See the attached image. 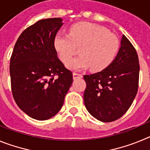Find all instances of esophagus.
<instances>
[{"label":"esophagus","instance_id":"34e87169","mask_svg":"<svg viewBox=\"0 0 150 150\" xmlns=\"http://www.w3.org/2000/svg\"><path fill=\"white\" fill-rule=\"evenodd\" d=\"M83 77V75L80 74H78V73H73V78H74V79H77V78H82Z\"/></svg>","mask_w":150,"mask_h":150}]
</instances>
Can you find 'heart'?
<instances>
[{"label": "heart", "instance_id": "b5f03b06", "mask_svg": "<svg viewBox=\"0 0 150 150\" xmlns=\"http://www.w3.org/2000/svg\"><path fill=\"white\" fill-rule=\"evenodd\" d=\"M54 47L61 60L67 63L80 48L81 55L69 61L67 67L80 70L91 67L101 71L113 62L120 51V42L109 29L89 22L74 24L69 34H57Z\"/></svg>", "mask_w": 150, "mask_h": 150}]
</instances>
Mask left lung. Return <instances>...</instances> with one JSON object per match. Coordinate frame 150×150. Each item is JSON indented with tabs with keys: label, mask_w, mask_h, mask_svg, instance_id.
<instances>
[{
	"label": "left lung",
	"mask_w": 150,
	"mask_h": 150,
	"mask_svg": "<svg viewBox=\"0 0 150 150\" xmlns=\"http://www.w3.org/2000/svg\"><path fill=\"white\" fill-rule=\"evenodd\" d=\"M139 72L137 51L123 35L120 51L110 65L100 72L83 76L86 83L83 99L88 112L104 122L122 117L137 93Z\"/></svg>",
	"instance_id": "obj_1"
}]
</instances>
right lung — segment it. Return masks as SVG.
<instances>
[{
	"label": "right lung",
	"mask_w": 150,
	"mask_h": 150,
	"mask_svg": "<svg viewBox=\"0 0 150 150\" xmlns=\"http://www.w3.org/2000/svg\"><path fill=\"white\" fill-rule=\"evenodd\" d=\"M61 18L41 19L24 30L10 59L13 98L28 116L46 120L62 108L73 83V74L59 59L54 38Z\"/></svg>",
	"instance_id": "obj_1"
}]
</instances>
